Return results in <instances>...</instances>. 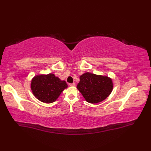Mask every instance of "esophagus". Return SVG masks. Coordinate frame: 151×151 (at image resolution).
<instances>
[{"label":"esophagus","mask_w":151,"mask_h":151,"mask_svg":"<svg viewBox=\"0 0 151 151\" xmlns=\"http://www.w3.org/2000/svg\"><path fill=\"white\" fill-rule=\"evenodd\" d=\"M69 86H71V87H73V86H76V84H75V83L69 84Z\"/></svg>","instance_id":"1"}]
</instances>
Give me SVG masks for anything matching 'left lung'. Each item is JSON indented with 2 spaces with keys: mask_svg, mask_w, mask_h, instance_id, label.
I'll return each mask as SVG.
<instances>
[{
  "mask_svg": "<svg viewBox=\"0 0 151 151\" xmlns=\"http://www.w3.org/2000/svg\"><path fill=\"white\" fill-rule=\"evenodd\" d=\"M77 88L87 101L94 104L103 101L110 94L113 83L106 76L87 72L81 76Z\"/></svg>",
  "mask_w": 151,
  "mask_h": 151,
  "instance_id": "1",
  "label": "left lung"
}]
</instances>
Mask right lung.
<instances>
[{
  "instance_id": "1",
  "label": "right lung",
  "mask_w": 151,
  "mask_h": 151,
  "mask_svg": "<svg viewBox=\"0 0 151 151\" xmlns=\"http://www.w3.org/2000/svg\"><path fill=\"white\" fill-rule=\"evenodd\" d=\"M31 90L35 96L40 101L46 103H53L67 88L64 81H60L53 74L40 75L35 77L31 81Z\"/></svg>"
}]
</instances>
